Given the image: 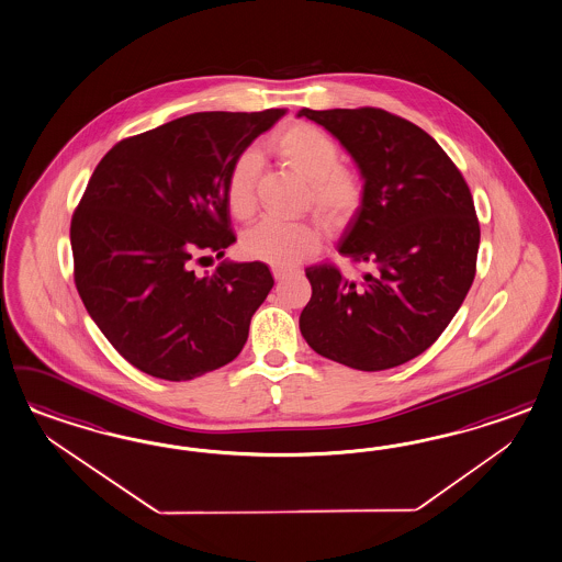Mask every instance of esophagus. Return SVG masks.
<instances>
[{"label":"esophagus","mask_w":562,"mask_h":562,"mask_svg":"<svg viewBox=\"0 0 562 562\" xmlns=\"http://www.w3.org/2000/svg\"><path fill=\"white\" fill-rule=\"evenodd\" d=\"M272 272L276 280H282V278L289 273V270H282V268H273Z\"/></svg>","instance_id":"obj_1"}]
</instances>
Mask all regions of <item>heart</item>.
<instances>
[{"label": "heart", "mask_w": 562, "mask_h": 562, "mask_svg": "<svg viewBox=\"0 0 562 562\" xmlns=\"http://www.w3.org/2000/svg\"><path fill=\"white\" fill-rule=\"evenodd\" d=\"M272 150L284 165L308 181L306 202L329 231H344L357 218L367 198V183L360 170L341 165L340 144L324 130L294 121L280 127L272 139ZM257 156H238L226 179V204L237 218H247L256 207ZM322 245V231L306 221L263 218L254 224L243 238L245 257L290 268L313 256Z\"/></svg>", "instance_id": "obj_1"}]
</instances>
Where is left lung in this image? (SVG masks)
<instances>
[{
  "label": "left lung",
  "mask_w": 562,
  "mask_h": 562,
  "mask_svg": "<svg viewBox=\"0 0 562 562\" xmlns=\"http://www.w3.org/2000/svg\"><path fill=\"white\" fill-rule=\"evenodd\" d=\"M299 117L338 137L367 183L338 247L364 270L346 278L336 263L308 266L301 334L350 369L400 367L437 341L474 282L480 222L470 188L425 130L390 111L301 109Z\"/></svg>",
  "instance_id": "left-lung-1"
}]
</instances>
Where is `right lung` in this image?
Listing matches in <instances>:
<instances>
[{
  "instance_id": "add662e5",
  "label": "right lung",
  "mask_w": 562,
  "mask_h": 562,
  "mask_svg": "<svg viewBox=\"0 0 562 562\" xmlns=\"http://www.w3.org/2000/svg\"><path fill=\"white\" fill-rule=\"evenodd\" d=\"M286 115L193 113L117 142L71 216L74 282L104 338L142 373L189 381L243 350L272 290L261 261H222L231 228L226 179L245 148Z\"/></svg>"
}]
</instances>
